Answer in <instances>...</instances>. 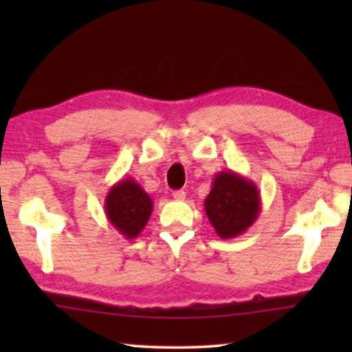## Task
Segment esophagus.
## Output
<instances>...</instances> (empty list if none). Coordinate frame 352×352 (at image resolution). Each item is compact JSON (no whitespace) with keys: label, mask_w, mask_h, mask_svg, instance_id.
Returning <instances> with one entry per match:
<instances>
[{"label":"esophagus","mask_w":352,"mask_h":352,"mask_svg":"<svg viewBox=\"0 0 352 352\" xmlns=\"http://www.w3.org/2000/svg\"><path fill=\"white\" fill-rule=\"evenodd\" d=\"M172 197H174L175 200H184L186 199V192H184L183 189H177L172 192Z\"/></svg>","instance_id":"obj_1"}]
</instances>
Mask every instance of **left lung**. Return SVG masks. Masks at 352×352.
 Returning <instances> with one entry per match:
<instances>
[{"instance_id": "obj_1", "label": "left lung", "mask_w": 352, "mask_h": 352, "mask_svg": "<svg viewBox=\"0 0 352 352\" xmlns=\"http://www.w3.org/2000/svg\"><path fill=\"white\" fill-rule=\"evenodd\" d=\"M205 212L222 239L245 233L261 212L258 186L233 170L217 172L205 199Z\"/></svg>"}]
</instances>
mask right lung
I'll return each instance as SVG.
<instances>
[{
  "label": "right lung",
  "mask_w": 352,
  "mask_h": 352,
  "mask_svg": "<svg viewBox=\"0 0 352 352\" xmlns=\"http://www.w3.org/2000/svg\"><path fill=\"white\" fill-rule=\"evenodd\" d=\"M105 216L119 234L135 239L148 222L153 201L133 178H122L110 188L104 201Z\"/></svg>",
  "instance_id": "obj_1"
}]
</instances>
